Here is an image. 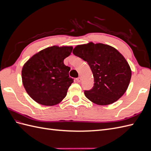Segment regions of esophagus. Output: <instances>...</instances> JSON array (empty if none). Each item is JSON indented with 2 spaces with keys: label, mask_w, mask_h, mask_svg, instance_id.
Listing matches in <instances>:
<instances>
[{
  "label": "esophagus",
  "mask_w": 151,
  "mask_h": 151,
  "mask_svg": "<svg viewBox=\"0 0 151 151\" xmlns=\"http://www.w3.org/2000/svg\"><path fill=\"white\" fill-rule=\"evenodd\" d=\"M76 81H77V83H80V82L81 81V78L79 77H78V78L76 79Z\"/></svg>",
  "instance_id": "obj_1"
}]
</instances>
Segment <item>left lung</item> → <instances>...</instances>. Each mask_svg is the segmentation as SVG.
Returning <instances> with one entry per match:
<instances>
[{
	"instance_id": "obj_1",
	"label": "left lung",
	"mask_w": 151,
	"mask_h": 151,
	"mask_svg": "<svg viewBox=\"0 0 151 151\" xmlns=\"http://www.w3.org/2000/svg\"><path fill=\"white\" fill-rule=\"evenodd\" d=\"M75 55L88 62L94 76V84L86 97L98 105L116 101L129 87L132 70L129 63L114 47L103 43L89 42L76 46Z\"/></svg>"
}]
</instances>
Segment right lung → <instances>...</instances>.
Here are the masks:
<instances>
[{"mask_svg": "<svg viewBox=\"0 0 151 151\" xmlns=\"http://www.w3.org/2000/svg\"><path fill=\"white\" fill-rule=\"evenodd\" d=\"M72 46H53L32 56L22 67L21 76L26 91L34 101L45 106H53L65 98L74 79L70 68L63 60L70 55Z\"/></svg>", "mask_w": 151, "mask_h": 151, "instance_id": "right-lung-1", "label": "right lung"}]
</instances>
